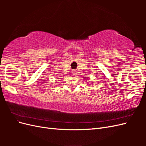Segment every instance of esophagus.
I'll return each instance as SVG.
<instances>
[{"mask_svg":"<svg viewBox=\"0 0 146 146\" xmlns=\"http://www.w3.org/2000/svg\"><path fill=\"white\" fill-rule=\"evenodd\" d=\"M73 74H76V70H73Z\"/></svg>","mask_w":146,"mask_h":146,"instance_id":"esophagus-1","label":"esophagus"}]
</instances>
